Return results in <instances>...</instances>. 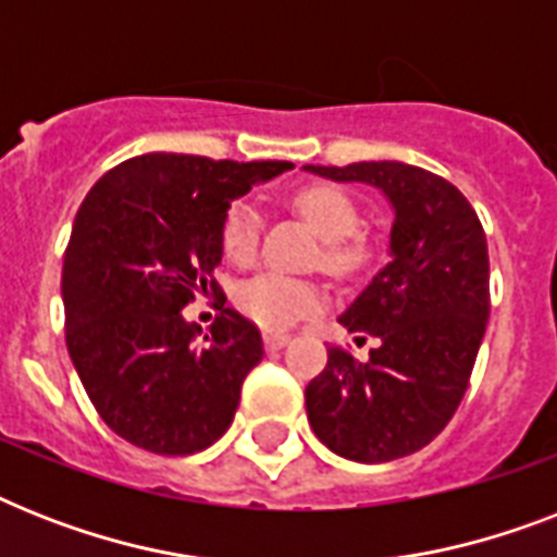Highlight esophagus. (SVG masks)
<instances>
[{"label": "esophagus", "mask_w": 557, "mask_h": 557, "mask_svg": "<svg viewBox=\"0 0 557 557\" xmlns=\"http://www.w3.org/2000/svg\"><path fill=\"white\" fill-rule=\"evenodd\" d=\"M288 341H292V335H288V332H265V349H271V352H274V349L286 347Z\"/></svg>", "instance_id": "1"}]
</instances>
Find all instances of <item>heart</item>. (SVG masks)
<instances>
[{
    "instance_id": "1",
    "label": "heart",
    "mask_w": 557,
    "mask_h": 557,
    "mask_svg": "<svg viewBox=\"0 0 557 557\" xmlns=\"http://www.w3.org/2000/svg\"><path fill=\"white\" fill-rule=\"evenodd\" d=\"M300 216L323 236V269L338 280H364L379 260V239L361 227V210L349 193L330 185H309L295 193ZM262 216L253 201H234L222 222V251L236 265H251L260 248ZM236 306L245 318L271 332L288 330L323 306V292L312 280L265 271L236 288Z\"/></svg>"
}]
</instances>
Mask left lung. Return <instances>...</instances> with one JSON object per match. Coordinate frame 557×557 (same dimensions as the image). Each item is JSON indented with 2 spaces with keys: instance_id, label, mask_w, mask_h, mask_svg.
<instances>
[{
  "instance_id": "1",
  "label": "left lung",
  "mask_w": 557,
  "mask_h": 557,
  "mask_svg": "<svg viewBox=\"0 0 557 557\" xmlns=\"http://www.w3.org/2000/svg\"><path fill=\"white\" fill-rule=\"evenodd\" d=\"M367 182L396 208L393 260L338 321L375 338L367 361L332 344L306 387L314 436L356 462H389L436 440L466 396L488 323V245L471 201L431 170L401 161L314 168Z\"/></svg>"
}]
</instances>
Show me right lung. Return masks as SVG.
<instances>
[{
	"label": "right lung",
	"instance_id": "obj_1",
	"mask_svg": "<svg viewBox=\"0 0 557 557\" xmlns=\"http://www.w3.org/2000/svg\"><path fill=\"white\" fill-rule=\"evenodd\" d=\"M288 168L147 152L83 199L63 260L65 347L100 419L135 448L187 457L234 422L262 338L225 306L219 236L236 196ZM196 294L220 300L205 339L181 318Z\"/></svg>",
	"mask_w": 557,
	"mask_h": 557
}]
</instances>
